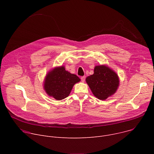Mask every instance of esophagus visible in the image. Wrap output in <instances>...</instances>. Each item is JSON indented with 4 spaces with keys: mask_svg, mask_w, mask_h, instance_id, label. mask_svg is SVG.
Masks as SVG:
<instances>
[{
    "mask_svg": "<svg viewBox=\"0 0 154 154\" xmlns=\"http://www.w3.org/2000/svg\"><path fill=\"white\" fill-rule=\"evenodd\" d=\"M85 79H86V77H85V76L82 77H81V80H82V82H84L85 81Z\"/></svg>",
    "mask_w": 154,
    "mask_h": 154,
    "instance_id": "obj_1",
    "label": "esophagus"
}]
</instances>
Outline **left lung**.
Masks as SVG:
<instances>
[{"instance_id": "1", "label": "left lung", "mask_w": 154, "mask_h": 154, "mask_svg": "<svg viewBox=\"0 0 154 154\" xmlns=\"http://www.w3.org/2000/svg\"><path fill=\"white\" fill-rule=\"evenodd\" d=\"M86 82L93 94L100 100H105L117 90L119 81L118 75L105 66H96L94 74L87 77Z\"/></svg>"}]
</instances>
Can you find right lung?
Listing matches in <instances>:
<instances>
[{
  "label": "right lung",
  "instance_id": "add662e5",
  "mask_svg": "<svg viewBox=\"0 0 154 154\" xmlns=\"http://www.w3.org/2000/svg\"><path fill=\"white\" fill-rule=\"evenodd\" d=\"M80 81L79 77L66 71L64 66L56 68L46 75L45 90L47 94L60 100L67 97L74 85Z\"/></svg>",
  "mask_w": 154,
  "mask_h": 154
}]
</instances>
